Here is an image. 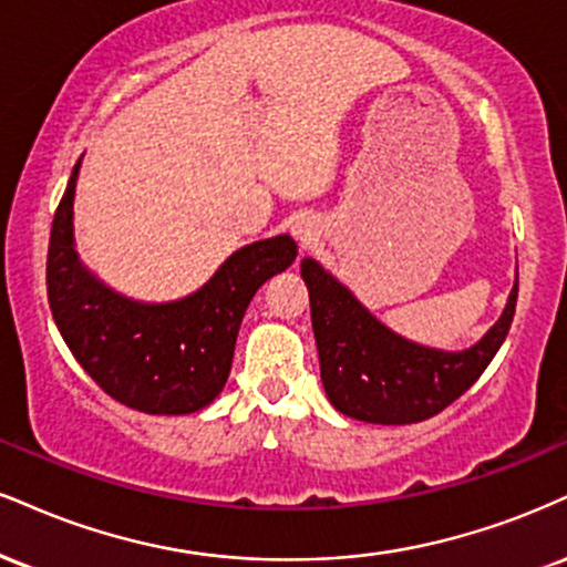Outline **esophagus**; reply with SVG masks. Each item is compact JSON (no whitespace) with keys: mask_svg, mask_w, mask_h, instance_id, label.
Wrapping results in <instances>:
<instances>
[{"mask_svg":"<svg viewBox=\"0 0 567 567\" xmlns=\"http://www.w3.org/2000/svg\"><path fill=\"white\" fill-rule=\"evenodd\" d=\"M298 235H301V243H303V245H309V243H311V235H309V231H298Z\"/></svg>","mask_w":567,"mask_h":567,"instance_id":"esophagus-1","label":"esophagus"}]
</instances>
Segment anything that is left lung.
<instances>
[{
    "label": "left lung",
    "mask_w": 567,
    "mask_h": 567,
    "mask_svg": "<svg viewBox=\"0 0 567 567\" xmlns=\"http://www.w3.org/2000/svg\"><path fill=\"white\" fill-rule=\"evenodd\" d=\"M301 277L327 399L338 412L374 425L422 422L460 399L496 357L517 303L515 282L507 309L483 340L446 353L395 336L311 258L301 261Z\"/></svg>",
    "instance_id": "obj_1"
}]
</instances>
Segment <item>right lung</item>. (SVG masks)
Returning <instances> with one entry per match:
<instances>
[{
    "label": "right lung",
    "mask_w": 567,
    "mask_h": 567,
    "mask_svg": "<svg viewBox=\"0 0 567 567\" xmlns=\"http://www.w3.org/2000/svg\"><path fill=\"white\" fill-rule=\"evenodd\" d=\"M79 163L52 218L47 298L60 336L111 399L147 414H189L221 393L250 298L296 261L288 235L245 245L193 296L136 303L81 266L73 250Z\"/></svg>",
    "instance_id": "obj_1"
}]
</instances>
